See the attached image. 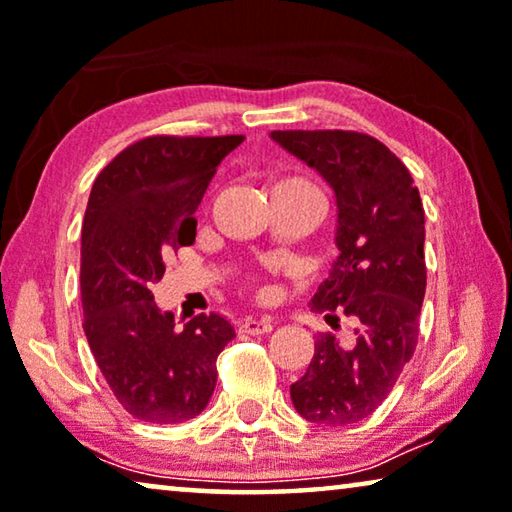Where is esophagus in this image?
Masks as SVG:
<instances>
[{
  "label": "esophagus",
  "mask_w": 512,
  "mask_h": 512,
  "mask_svg": "<svg viewBox=\"0 0 512 512\" xmlns=\"http://www.w3.org/2000/svg\"><path fill=\"white\" fill-rule=\"evenodd\" d=\"M274 327V320L270 316H263V318H245V322H242V329H245L247 334H267L272 332Z\"/></svg>",
  "instance_id": "esophagus-1"
}]
</instances>
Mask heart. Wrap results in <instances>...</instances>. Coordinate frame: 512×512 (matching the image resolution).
Returning a JSON list of instances; mask_svg holds the SVG:
<instances>
[{
	"instance_id": "obj_1",
	"label": "heart",
	"mask_w": 512,
	"mask_h": 512,
	"mask_svg": "<svg viewBox=\"0 0 512 512\" xmlns=\"http://www.w3.org/2000/svg\"><path fill=\"white\" fill-rule=\"evenodd\" d=\"M283 185H304V187H313L309 180H304V178H286V180H281Z\"/></svg>"
}]
</instances>
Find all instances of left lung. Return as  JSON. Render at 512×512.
I'll use <instances>...</instances> for the list:
<instances>
[{
	"label": "left lung",
	"mask_w": 512,
	"mask_h": 512,
	"mask_svg": "<svg viewBox=\"0 0 512 512\" xmlns=\"http://www.w3.org/2000/svg\"><path fill=\"white\" fill-rule=\"evenodd\" d=\"M272 141L327 180L336 196L338 256L311 297L327 322H357L341 343L318 334L306 373L290 384L295 410L320 426L371 416L412 359L426 295V212L412 174L382 141L348 130H274Z\"/></svg>",
	"instance_id": "left-lung-1"
}]
</instances>
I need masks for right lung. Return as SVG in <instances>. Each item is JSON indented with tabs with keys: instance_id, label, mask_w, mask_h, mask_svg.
Returning a JSON list of instances; mask_svg holds the SVG:
<instances>
[{
	"instance_id": "right-lung-1",
	"label": "right lung",
	"mask_w": 512,
	"mask_h": 512,
	"mask_svg": "<svg viewBox=\"0 0 512 512\" xmlns=\"http://www.w3.org/2000/svg\"><path fill=\"white\" fill-rule=\"evenodd\" d=\"M245 137H146L121 151L91 187L82 224L84 334L109 389L135 419L183 423L206 410L217 357L235 338L219 313L183 327L151 286L164 254L192 245V217L219 162Z\"/></svg>"
}]
</instances>
